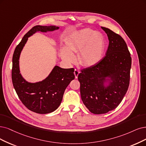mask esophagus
Returning <instances> with one entry per match:
<instances>
[{
    "instance_id": "obj_1",
    "label": "esophagus",
    "mask_w": 146,
    "mask_h": 146,
    "mask_svg": "<svg viewBox=\"0 0 146 146\" xmlns=\"http://www.w3.org/2000/svg\"><path fill=\"white\" fill-rule=\"evenodd\" d=\"M74 76H75V78H77L78 74H79V71L78 69H74Z\"/></svg>"
}]
</instances>
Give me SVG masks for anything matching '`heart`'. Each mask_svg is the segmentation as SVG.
<instances>
[{
  "instance_id": "1",
  "label": "heart",
  "mask_w": 146,
  "mask_h": 146,
  "mask_svg": "<svg viewBox=\"0 0 146 146\" xmlns=\"http://www.w3.org/2000/svg\"><path fill=\"white\" fill-rule=\"evenodd\" d=\"M68 47H64L61 52L64 60L72 64L76 56L72 52L78 53L79 63L84 66H90L98 62L103 55L105 40L99 32L90 28L84 29L70 38Z\"/></svg>"
}]
</instances>
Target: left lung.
<instances>
[{
  "label": "left lung",
  "mask_w": 146,
  "mask_h": 146,
  "mask_svg": "<svg viewBox=\"0 0 146 146\" xmlns=\"http://www.w3.org/2000/svg\"><path fill=\"white\" fill-rule=\"evenodd\" d=\"M101 28L109 40L106 55L93 66L82 69L78 76L83 103L95 114H105L121 103L129 85L132 64L123 38L108 28ZM106 80L110 84L106 87Z\"/></svg>",
  "instance_id": "left-lung-1"
}]
</instances>
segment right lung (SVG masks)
Instances as JSON below:
<instances>
[{
	"label": "right lung",
	"instance_id": "1",
	"mask_svg": "<svg viewBox=\"0 0 146 146\" xmlns=\"http://www.w3.org/2000/svg\"><path fill=\"white\" fill-rule=\"evenodd\" d=\"M58 29L59 27L55 26L37 25L33 27L24 35L13 54L12 81L14 88L23 104L30 111L38 114H48L58 108L65 90L74 79V69L62 68L56 66L44 80L30 83L20 73L19 58L28 37L38 31L46 32Z\"/></svg>",
	"mask_w": 146,
	"mask_h": 146
}]
</instances>
